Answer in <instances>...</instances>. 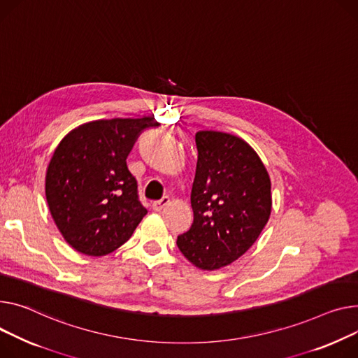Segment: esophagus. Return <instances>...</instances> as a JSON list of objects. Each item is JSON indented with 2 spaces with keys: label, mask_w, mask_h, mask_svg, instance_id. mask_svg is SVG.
Wrapping results in <instances>:
<instances>
[{
  "label": "esophagus",
  "mask_w": 358,
  "mask_h": 358,
  "mask_svg": "<svg viewBox=\"0 0 358 358\" xmlns=\"http://www.w3.org/2000/svg\"><path fill=\"white\" fill-rule=\"evenodd\" d=\"M169 204H170V199H169V197H162L161 200L152 203V208H154V211H161V210H164Z\"/></svg>",
  "instance_id": "esophagus-1"
}]
</instances>
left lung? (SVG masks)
I'll use <instances>...</instances> for the list:
<instances>
[{"label":"left lung","mask_w":358,"mask_h":358,"mask_svg":"<svg viewBox=\"0 0 358 358\" xmlns=\"http://www.w3.org/2000/svg\"><path fill=\"white\" fill-rule=\"evenodd\" d=\"M199 151L192 187L194 222L177 246L201 271H217L245 255L272 211L271 178L257 152L239 136L196 134Z\"/></svg>","instance_id":"8db88e82"}]
</instances>
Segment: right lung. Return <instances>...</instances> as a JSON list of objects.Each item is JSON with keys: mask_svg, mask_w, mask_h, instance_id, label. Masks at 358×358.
Wrapping results in <instances>:
<instances>
[{"mask_svg": "<svg viewBox=\"0 0 358 358\" xmlns=\"http://www.w3.org/2000/svg\"><path fill=\"white\" fill-rule=\"evenodd\" d=\"M155 117L98 119L71 129L45 171V200L63 239L87 256H105L129 241L147 208L127 166L139 132Z\"/></svg>", "mask_w": 358, "mask_h": 358, "instance_id": "add662e5", "label": "right lung"}]
</instances>
